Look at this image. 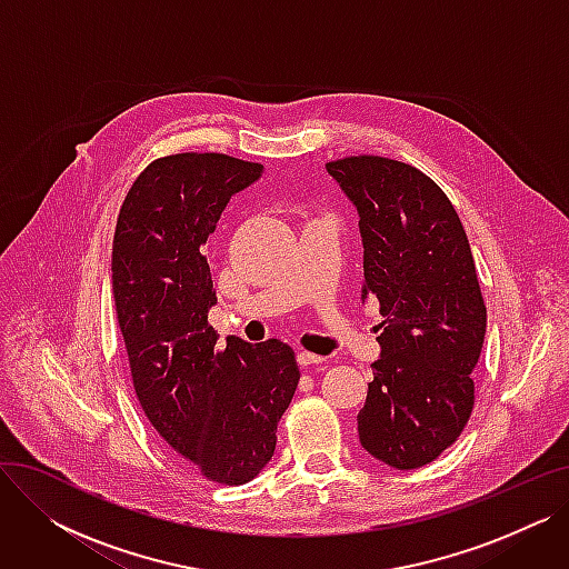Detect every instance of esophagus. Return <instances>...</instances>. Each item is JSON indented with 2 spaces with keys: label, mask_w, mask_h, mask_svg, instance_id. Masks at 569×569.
I'll use <instances>...</instances> for the list:
<instances>
[{
  "label": "esophagus",
  "mask_w": 569,
  "mask_h": 569,
  "mask_svg": "<svg viewBox=\"0 0 569 569\" xmlns=\"http://www.w3.org/2000/svg\"><path fill=\"white\" fill-rule=\"evenodd\" d=\"M297 362H300V367H311V365H322L325 357L313 355L309 350H300V352H297Z\"/></svg>",
  "instance_id": "1"
}]
</instances>
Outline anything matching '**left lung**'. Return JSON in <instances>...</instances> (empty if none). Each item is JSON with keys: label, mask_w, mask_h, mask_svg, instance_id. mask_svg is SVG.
Listing matches in <instances>:
<instances>
[{"label": "left lung", "mask_w": 569, "mask_h": 569, "mask_svg": "<svg viewBox=\"0 0 569 569\" xmlns=\"http://www.w3.org/2000/svg\"><path fill=\"white\" fill-rule=\"evenodd\" d=\"M360 212L365 297L380 305V357L357 431L378 461L412 470L455 445L475 406L487 307L455 204L410 163H327Z\"/></svg>", "instance_id": "1"}]
</instances>
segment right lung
<instances>
[{
	"label": "right lung",
	"mask_w": 569,
	"mask_h": 569,
	"mask_svg": "<svg viewBox=\"0 0 569 569\" xmlns=\"http://www.w3.org/2000/svg\"><path fill=\"white\" fill-rule=\"evenodd\" d=\"M262 166L217 152L149 163L119 209L112 295L136 397L159 436L209 482L244 485L272 459L300 367L288 343L217 348L207 237Z\"/></svg>",
	"instance_id": "obj_1"
}]
</instances>
